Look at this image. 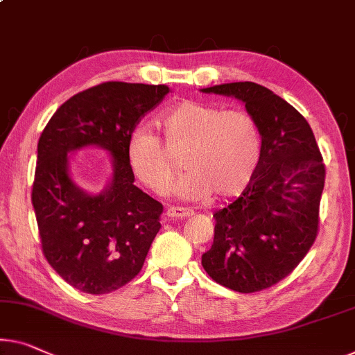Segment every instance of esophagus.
<instances>
[{
    "mask_svg": "<svg viewBox=\"0 0 355 355\" xmlns=\"http://www.w3.org/2000/svg\"><path fill=\"white\" fill-rule=\"evenodd\" d=\"M166 215L168 218H175V220H184L193 216V210L191 209H183V207H171L167 209Z\"/></svg>",
    "mask_w": 355,
    "mask_h": 355,
    "instance_id": "esophagus-1",
    "label": "esophagus"
}]
</instances>
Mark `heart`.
<instances>
[{
	"label": "heart",
	"instance_id": "heart-1",
	"mask_svg": "<svg viewBox=\"0 0 355 355\" xmlns=\"http://www.w3.org/2000/svg\"><path fill=\"white\" fill-rule=\"evenodd\" d=\"M157 125L162 141L146 127L127 137L125 156L135 177L153 193L171 191L182 153L187 175L175 191L189 200L228 199L252 182L261 157V132L244 110H221L199 100H180L164 110Z\"/></svg>",
	"mask_w": 355,
	"mask_h": 355
}]
</instances>
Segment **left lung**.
<instances>
[{
  "label": "left lung",
  "mask_w": 355,
  "mask_h": 355,
  "mask_svg": "<svg viewBox=\"0 0 355 355\" xmlns=\"http://www.w3.org/2000/svg\"><path fill=\"white\" fill-rule=\"evenodd\" d=\"M202 92L239 98L261 132L255 175L234 202L214 214V244L202 266L226 288L261 292L287 277L314 244L324 159L308 121L268 87L245 81Z\"/></svg>",
  "instance_id": "left-lung-1"
}]
</instances>
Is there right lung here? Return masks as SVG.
<instances>
[{
  "label": "right lung",
  "instance_id": "add662e5",
  "mask_svg": "<svg viewBox=\"0 0 355 355\" xmlns=\"http://www.w3.org/2000/svg\"><path fill=\"white\" fill-rule=\"evenodd\" d=\"M168 92L164 84L102 83L68 98L40 137L31 204L42 255L84 293H111L130 282L161 230L162 204L134 184L125 145ZM86 146L112 155L114 177L100 195L79 189L67 171V153Z\"/></svg>",
  "mask_w": 355,
  "mask_h": 355
}]
</instances>
